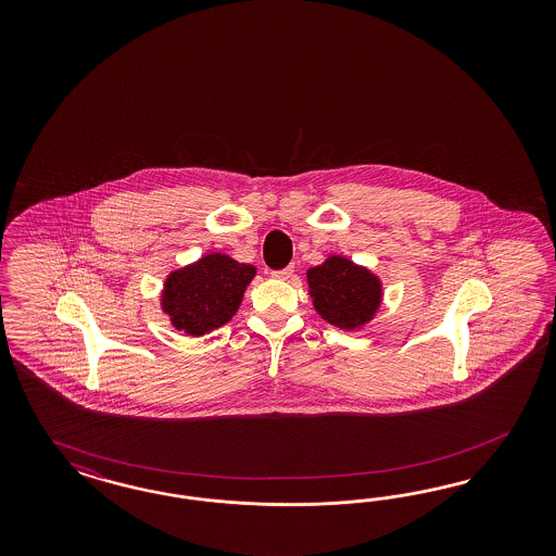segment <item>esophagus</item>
Returning a JSON list of instances; mask_svg holds the SVG:
<instances>
[{
  "label": "esophagus",
  "mask_w": 556,
  "mask_h": 556,
  "mask_svg": "<svg viewBox=\"0 0 556 556\" xmlns=\"http://www.w3.org/2000/svg\"><path fill=\"white\" fill-rule=\"evenodd\" d=\"M291 273H293V267L289 265L286 269L273 270L270 275H273V277H277V279H289V277H291Z\"/></svg>",
  "instance_id": "esophagus-1"
}]
</instances>
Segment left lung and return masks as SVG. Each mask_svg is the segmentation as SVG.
Segmentation results:
<instances>
[{
  "mask_svg": "<svg viewBox=\"0 0 556 556\" xmlns=\"http://www.w3.org/2000/svg\"><path fill=\"white\" fill-rule=\"evenodd\" d=\"M307 283L321 318L344 330L369 321L381 302L379 279L342 256L307 270Z\"/></svg>",
  "mask_w": 556,
  "mask_h": 556,
  "instance_id": "1",
  "label": "left lung"
}]
</instances>
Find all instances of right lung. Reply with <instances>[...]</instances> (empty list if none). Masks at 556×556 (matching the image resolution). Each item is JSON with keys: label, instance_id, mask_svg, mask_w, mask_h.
<instances>
[{"label": "right lung", "instance_id": "right-lung-1", "mask_svg": "<svg viewBox=\"0 0 556 556\" xmlns=\"http://www.w3.org/2000/svg\"><path fill=\"white\" fill-rule=\"evenodd\" d=\"M254 277L253 265L226 254H205L198 263L168 275L163 309L177 330L203 337L230 320Z\"/></svg>", "mask_w": 556, "mask_h": 556}]
</instances>
